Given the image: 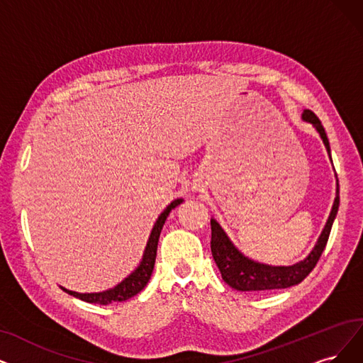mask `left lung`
I'll return each mask as SVG.
<instances>
[{"mask_svg": "<svg viewBox=\"0 0 363 363\" xmlns=\"http://www.w3.org/2000/svg\"><path fill=\"white\" fill-rule=\"evenodd\" d=\"M302 119L306 122H310L317 129V133L320 134L325 143V147L328 150V155L330 157L329 140L322 122L318 121V118L311 110H303ZM338 207H340V187L337 184L335 201H333L328 222L322 230L320 237H318L314 249L306 259L291 267H271V265L255 262V260L245 257L235 247V245L232 244V241L228 238L222 226L214 219H211V253H213L216 265L219 267L222 279L232 289H237V291H241V292L271 291V289H286V287L299 284L314 269L318 259H320L326 247V242L329 240L332 223L335 220Z\"/></svg>", "mask_w": 363, "mask_h": 363, "instance_id": "obj_1", "label": "left lung"}]
</instances>
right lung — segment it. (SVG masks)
<instances>
[{
  "label": "right lung",
  "mask_w": 363,
  "mask_h": 363,
  "mask_svg": "<svg viewBox=\"0 0 363 363\" xmlns=\"http://www.w3.org/2000/svg\"><path fill=\"white\" fill-rule=\"evenodd\" d=\"M182 202H183L182 198L174 199L171 204L161 213V216L157 217V220L150 232L146 250H144L140 265L118 286H114L113 289H108V291H104V292H98V294H79V292L68 291V289L61 286L62 291L71 296H76L82 301L91 302V303H99V306H108V303H111V302H122V301H126L129 298L135 296L137 294H140L144 289V286L149 283L150 275L153 272L156 250H157V241H159V235H161L162 226L167 220L169 211L172 208H176L179 204H182Z\"/></svg>",
  "instance_id": "obj_1"
}]
</instances>
